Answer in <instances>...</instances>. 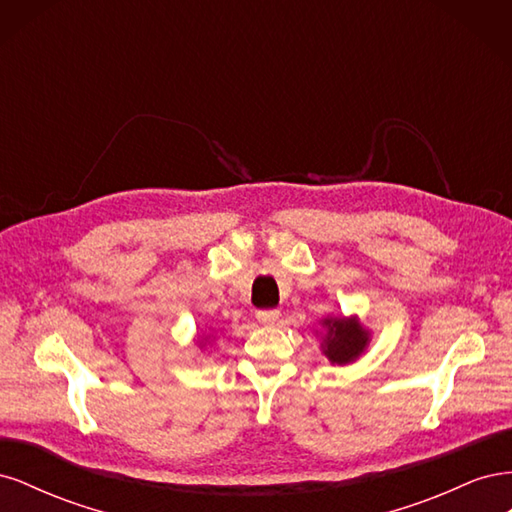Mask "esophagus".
I'll return each instance as SVG.
<instances>
[{
	"label": "esophagus",
	"mask_w": 512,
	"mask_h": 512,
	"mask_svg": "<svg viewBox=\"0 0 512 512\" xmlns=\"http://www.w3.org/2000/svg\"><path fill=\"white\" fill-rule=\"evenodd\" d=\"M256 318L262 324H275L277 320H280V309H258Z\"/></svg>",
	"instance_id": "obj_1"
}]
</instances>
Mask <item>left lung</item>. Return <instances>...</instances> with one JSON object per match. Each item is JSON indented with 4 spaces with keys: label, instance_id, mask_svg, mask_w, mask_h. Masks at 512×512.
I'll return each instance as SVG.
<instances>
[{
    "label": "left lung",
    "instance_id": "1",
    "mask_svg": "<svg viewBox=\"0 0 512 512\" xmlns=\"http://www.w3.org/2000/svg\"><path fill=\"white\" fill-rule=\"evenodd\" d=\"M324 327H327V337H324L322 348L333 363L346 365L354 361L367 346V333L361 329L359 322L327 318L324 320Z\"/></svg>",
    "mask_w": 512,
    "mask_h": 512
}]
</instances>
